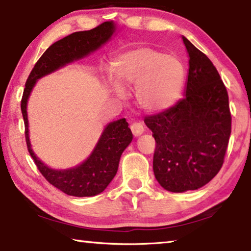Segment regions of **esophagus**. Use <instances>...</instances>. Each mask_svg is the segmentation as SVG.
I'll return each mask as SVG.
<instances>
[{
  "instance_id": "1",
  "label": "esophagus",
  "mask_w": 251,
  "mask_h": 251,
  "mask_svg": "<svg viewBox=\"0 0 251 251\" xmlns=\"http://www.w3.org/2000/svg\"><path fill=\"white\" fill-rule=\"evenodd\" d=\"M130 130L132 132V135L135 137L141 135L144 132V124H142L141 121H135L132 124L130 125Z\"/></svg>"
}]
</instances>
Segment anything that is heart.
<instances>
[{
    "mask_svg": "<svg viewBox=\"0 0 251 251\" xmlns=\"http://www.w3.org/2000/svg\"><path fill=\"white\" fill-rule=\"evenodd\" d=\"M111 70L121 87H136L137 101L149 112L174 105L183 90V64L154 49L144 47L123 53L113 60Z\"/></svg>",
    "mask_w": 251,
    "mask_h": 251,
    "instance_id": "heart-1",
    "label": "heart"
}]
</instances>
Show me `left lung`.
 Segmentation results:
<instances>
[{"mask_svg":"<svg viewBox=\"0 0 251 251\" xmlns=\"http://www.w3.org/2000/svg\"><path fill=\"white\" fill-rule=\"evenodd\" d=\"M189 55L185 98L145 117L155 139L153 172L172 193L202 187L224 163L232 131L226 87L204 53L183 37Z\"/></svg>","mask_w":251,"mask_h":251,"instance_id":"1","label":"left lung"}]
</instances>
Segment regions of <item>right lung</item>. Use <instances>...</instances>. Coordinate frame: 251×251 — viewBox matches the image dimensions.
Masks as SVG:
<instances>
[{
  "label": "right lung",
  "instance_id": "obj_1",
  "mask_svg": "<svg viewBox=\"0 0 251 251\" xmlns=\"http://www.w3.org/2000/svg\"><path fill=\"white\" fill-rule=\"evenodd\" d=\"M114 30L115 27L113 23L105 22L90 30L74 32L53 43L33 66L25 85L21 109L29 153L38 170L49 183L63 193L75 197H90L100 194L114 178L123 151L132 140L128 123L125 119L111 123L103 131L89 159L74 169L55 171L43 164L31 150L28 137L27 100L37 79L97 50L109 40Z\"/></svg>",
  "mask_w": 251,
  "mask_h": 251
}]
</instances>
